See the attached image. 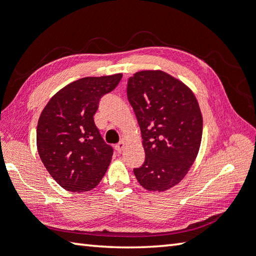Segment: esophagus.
<instances>
[{
    "label": "esophagus",
    "mask_w": 256,
    "mask_h": 256,
    "mask_svg": "<svg viewBox=\"0 0 256 256\" xmlns=\"http://www.w3.org/2000/svg\"><path fill=\"white\" fill-rule=\"evenodd\" d=\"M125 147H126V142H125V141H120V142L116 146L115 149H116L118 152H123V150H124Z\"/></svg>",
    "instance_id": "34e87169"
}]
</instances>
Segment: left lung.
Listing matches in <instances>:
<instances>
[{
  "label": "left lung",
  "instance_id": "left-lung-1",
  "mask_svg": "<svg viewBox=\"0 0 256 256\" xmlns=\"http://www.w3.org/2000/svg\"><path fill=\"white\" fill-rule=\"evenodd\" d=\"M128 98L142 136L146 160L134 176L148 192L180 184L196 160L202 115L188 85L163 70H141L128 82Z\"/></svg>",
  "mask_w": 256,
  "mask_h": 256
}]
</instances>
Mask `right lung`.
Returning <instances> with one entry per match:
<instances>
[{
    "instance_id": "1",
    "label": "right lung",
    "mask_w": 256,
    "mask_h": 256,
    "mask_svg": "<svg viewBox=\"0 0 256 256\" xmlns=\"http://www.w3.org/2000/svg\"><path fill=\"white\" fill-rule=\"evenodd\" d=\"M122 74L83 77L59 90L43 108L36 128L40 160L60 186L90 192L99 184L112 158L93 116L101 96L112 91Z\"/></svg>"
}]
</instances>
